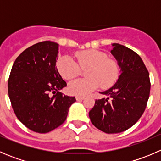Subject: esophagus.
<instances>
[{"label":"esophagus","instance_id":"1","mask_svg":"<svg viewBox=\"0 0 161 161\" xmlns=\"http://www.w3.org/2000/svg\"><path fill=\"white\" fill-rule=\"evenodd\" d=\"M75 98L77 100H84V99H85V97H81V96H76Z\"/></svg>","mask_w":161,"mask_h":161}]
</instances>
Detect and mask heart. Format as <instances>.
<instances>
[{"instance_id":"1","label":"heart","mask_w":161,"mask_h":161,"mask_svg":"<svg viewBox=\"0 0 161 161\" xmlns=\"http://www.w3.org/2000/svg\"><path fill=\"white\" fill-rule=\"evenodd\" d=\"M78 64L69 55L61 57L57 61V69L64 79L70 80L85 69L86 79H78L69 83V90L77 96L88 95L100 86L106 90L115 84L119 76V67L116 61L98 50H86L75 53Z\"/></svg>"}]
</instances>
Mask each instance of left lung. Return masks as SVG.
<instances>
[{"instance_id": "left-lung-1", "label": "left lung", "mask_w": 161, "mask_h": 161, "mask_svg": "<svg viewBox=\"0 0 161 161\" xmlns=\"http://www.w3.org/2000/svg\"><path fill=\"white\" fill-rule=\"evenodd\" d=\"M112 47L121 75L111 88L100 92L108 97L96 100L89 113L92 124L108 134L134 125L145 111L150 92V75L139 54L119 43Z\"/></svg>"}]
</instances>
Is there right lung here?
Masks as SVG:
<instances>
[{"instance_id":"add662e5","label":"right lung","mask_w":161,"mask_h":161,"mask_svg":"<svg viewBox=\"0 0 161 161\" xmlns=\"http://www.w3.org/2000/svg\"><path fill=\"white\" fill-rule=\"evenodd\" d=\"M57 43L43 41L16 58L8 79V96L18 119L30 130L47 133L62 125L75 97L60 92L67 86L56 66Z\"/></svg>"}]
</instances>
